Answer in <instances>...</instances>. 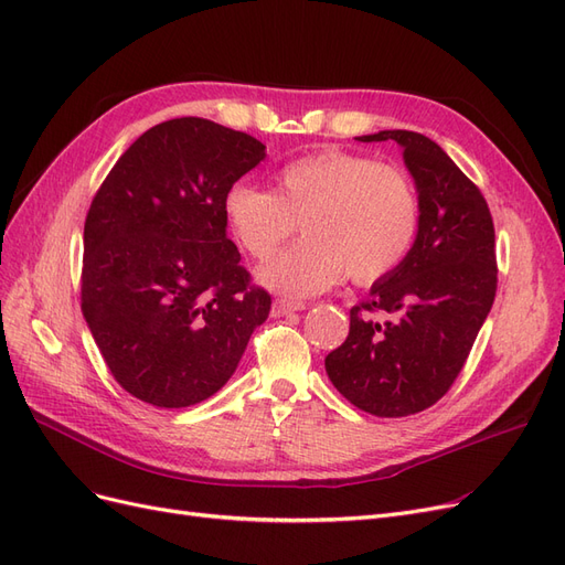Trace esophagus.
<instances>
[{"instance_id": "esophagus-1", "label": "esophagus", "mask_w": 565, "mask_h": 565, "mask_svg": "<svg viewBox=\"0 0 565 565\" xmlns=\"http://www.w3.org/2000/svg\"><path fill=\"white\" fill-rule=\"evenodd\" d=\"M306 303L303 301H289V299H276L273 301V316H287L295 311H303Z\"/></svg>"}]
</instances>
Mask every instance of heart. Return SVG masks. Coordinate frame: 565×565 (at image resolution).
Here are the masks:
<instances>
[{
	"label": "heart",
	"mask_w": 565,
	"mask_h": 565,
	"mask_svg": "<svg viewBox=\"0 0 565 565\" xmlns=\"http://www.w3.org/2000/svg\"><path fill=\"white\" fill-rule=\"evenodd\" d=\"M224 216L256 262L276 254L301 221L306 241L270 262L262 280L287 297H311L347 273L370 285L396 270L417 243L422 202L401 167L328 148L282 164L273 191L231 185Z\"/></svg>",
	"instance_id": "obj_1"
}]
</instances>
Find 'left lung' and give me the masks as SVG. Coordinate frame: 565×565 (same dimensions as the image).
<instances>
[{
    "label": "left lung",
    "mask_w": 565,
    "mask_h": 565,
    "mask_svg": "<svg viewBox=\"0 0 565 565\" xmlns=\"http://www.w3.org/2000/svg\"><path fill=\"white\" fill-rule=\"evenodd\" d=\"M358 141L403 146L422 226L407 259L353 306L349 337L324 358V370L355 407L374 417H407L450 391L492 309L494 226L478 185L424 134L393 129Z\"/></svg>",
    "instance_id": "1"
}]
</instances>
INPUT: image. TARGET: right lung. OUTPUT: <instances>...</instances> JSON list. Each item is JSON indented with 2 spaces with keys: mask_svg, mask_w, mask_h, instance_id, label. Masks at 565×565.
<instances>
[{
  "mask_svg": "<svg viewBox=\"0 0 565 565\" xmlns=\"http://www.w3.org/2000/svg\"><path fill=\"white\" fill-rule=\"evenodd\" d=\"M266 146L212 119L148 129L115 162L84 221L82 313L134 398L188 407L224 386L268 318L226 237L228 188Z\"/></svg>",
  "mask_w": 565,
  "mask_h": 565,
  "instance_id": "1",
  "label": "right lung"
}]
</instances>
